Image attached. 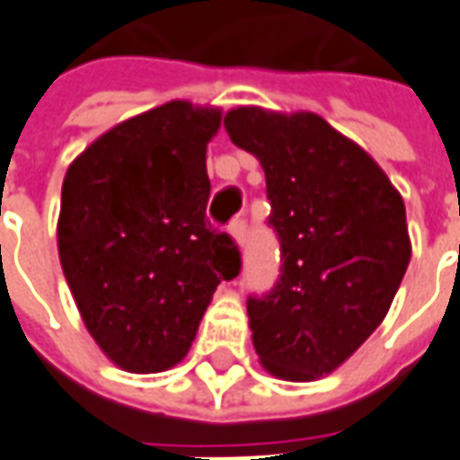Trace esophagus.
Instances as JSON below:
<instances>
[{"label":"esophagus","instance_id":"obj_1","mask_svg":"<svg viewBox=\"0 0 460 460\" xmlns=\"http://www.w3.org/2000/svg\"><path fill=\"white\" fill-rule=\"evenodd\" d=\"M229 231H231V236H234L236 242L243 243L246 234H249V221H246V218H234V221H231Z\"/></svg>","mask_w":460,"mask_h":460}]
</instances>
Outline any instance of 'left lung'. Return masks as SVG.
<instances>
[{"instance_id":"8db88e82","label":"left lung","mask_w":460,"mask_h":460,"mask_svg":"<svg viewBox=\"0 0 460 460\" xmlns=\"http://www.w3.org/2000/svg\"><path fill=\"white\" fill-rule=\"evenodd\" d=\"M229 138L259 158L279 277L246 312L261 365L284 380L332 373L390 309L411 261L405 206L360 146L314 112H226Z\"/></svg>"}]
</instances>
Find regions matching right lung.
<instances>
[{
  "mask_svg": "<svg viewBox=\"0 0 460 460\" xmlns=\"http://www.w3.org/2000/svg\"><path fill=\"white\" fill-rule=\"evenodd\" d=\"M214 108L173 100L100 136L62 183L59 261L87 332L118 367L161 373L189 352L242 252L211 226Z\"/></svg>",
  "mask_w": 460,
  "mask_h": 460,
  "instance_id": "add662e5",
  "label": "right lung"
}]
</instances>
